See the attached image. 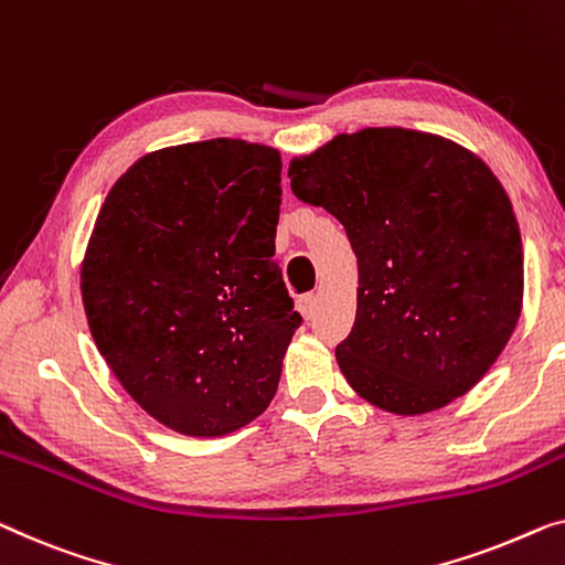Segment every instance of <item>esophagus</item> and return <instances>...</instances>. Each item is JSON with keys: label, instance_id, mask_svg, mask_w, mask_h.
Instances as JSON below:
<instances>
[{"label": "esophagus", "instance_id": "obj_1", "mask_svg": "<svg viewBox=\"0 0 565 565\" xmlns=\"http://www.w3.org/2000/svg\"><path fill=\"white\" fill-rule=\"evenodd\" d=\"M316 306H318V296H313V292H308V296L298 298V310L302 313V318H313Z\"/></svg>", "mask_w": 565, "mask_h": 565}]
</instances>
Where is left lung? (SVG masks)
<instances>
[{
  "instance_id": "left-lung-1",
  "label": "left lung",
  "mask_w": 565,
  "mask_h": 565,
  "mask_svg": "<svg viewBox=\"0 0 565 565\" xmlns=\"http://www.w3.org/2000/svg\"><path fill=\"white\" fill-rule=\"evenodd\" d=\"M288 175L356 255V321L337 347L351 387L395 415L466 395L522 310L520 226L484 160L438 135L366 127L296 158Z\"/></svg>"
}]
</instances>
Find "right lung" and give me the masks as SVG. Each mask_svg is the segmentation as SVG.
<instances>
[{
  "label": "right lung",
  "instance_id": "1",
  "mask_svg": "<svg viewBox=\"0 0 565 565\" xmlns=\"http://www.w3.org/2000/svg\"><path fill=\"white\" fill-rule=\"evenodd\" d=\"M280 152L216 137L111 185L81 265L88 329L137 405L185 436L265 413L300 326L275 263Z\"/></svg>",
  "mask_w": 565,
  "mask_h": 565
}]
</instances>
